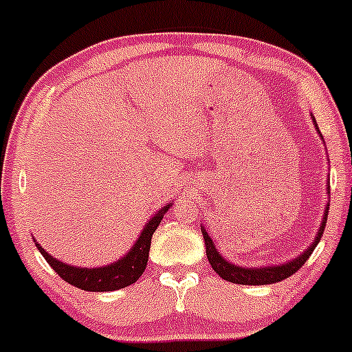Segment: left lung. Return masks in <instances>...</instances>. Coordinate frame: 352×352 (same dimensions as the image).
Returning a JSON list of instances; mask_svg holds the SVG:
<instances>
[{
  "label": "left lung",
  "instance_id": "obj_1",
  "mask_svg": "<svg viewBox=\"0 0 352 352\" xmlns=\"http://www.w3.org/2000/svg\"><path fill=\"white\" fill-rule=\"evenodd\" d=\"M313 124H315V129L318 131L320 134L315 116H313ZM320 138L323 139V135L320 134ZM326 188H328V193H329V182L328 185H326ZM328 208H329V203H326L323 219H321L320 230L316 232L315 241H313V243L308 245L302 254H300V256H297L292 261H287L285 264L262 265V267H243V265L232 264V262L224 259L221 254L218 252V249L214 248V243L210 238L208 231L205 230V226H201V234H203V239H205V248H206V257H208L211 267H213L214 272L228 282L239 283V285H269V283L285 280V278H289L290 275H294L300 267H302L305 262L308 261V257L311 256V252L315 251L316 245H318L321 236H323L326 219H328Z\"/></svg>",
  "mask_w": 352,
  "mask_h": 352
}]
</instances>
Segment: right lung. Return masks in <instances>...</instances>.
Wrapping results in <instances>:
<instances>
[{
    "label": "right lung",
    "mask_w": 352,
    "mask_h": 352,
    "mask_svg": "<svg viewBox=\"0 0 352 352\" xmlns=\"http://www.w3.org/2000/svg\"><path fill=\"white\" fill-rule=\"evenodd\" d=\"M170 206L172 203H167V205L162 206L146 223V226L142 228L141 234L135 239V243L129 249L128 254H124L121 259L111 262L108 265H100V267H77V265L65 264V262L50 256L36 239H34V243H36V248L39 249V252L44 256V259L49 262L50 267L60 275L63 280L69 282L70 285L87 292L120 290L131 285V283H134L141 277L144 270H146L147 259H149L152 234L157 230L164 214L167 213Z\"/></svg>",
    "instance_id": "right-lung-1"
}]
</instances>
